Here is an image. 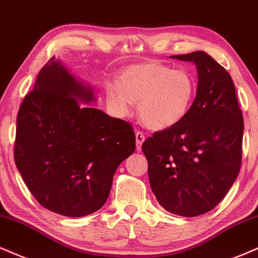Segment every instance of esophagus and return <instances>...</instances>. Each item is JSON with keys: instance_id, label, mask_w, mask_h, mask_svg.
<instances>
[{"instance_id": "34e87169", "label": "esophagus", "mask_w": 258, "mask_h": 258, "mask_svg": "<svg viewBox=\"0 0 258 258\" xmlns=\"http://www.w3.org/2000/svg\"><path fill=\"white\" fill-rule=\"evenodd\" d=\"M135 136H136V148H138V151H141L142 142L145 141L144 133H142V132H136L135 133Z\"/></svg>"}]
</instances>
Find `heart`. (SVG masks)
Here are the masks:
<instances>
[{"mask_svg": "<svg viewBox=\"0 0 258 258\" xmlns=\"http://www.w3.org/2000/svg\"><path fill=\"white\" fill-rule=\"evenodd\" d=\"M109 104L119 114L138 103L142 123L164 130L185 118L196 94V81L189 72L158 62L132 66L119 75L118 82L105 84Z\"/></svg>", "mask_w": 258, "mask_h": 258, "instance_id": "heart-1", "label": "heart"}]
</instances>
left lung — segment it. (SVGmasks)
Instances as JSON below:
<instances>
[{"label":"left lung","instance_id":"8db88e82","mask_svg":"<svg viewBox=\"0 0 258 258\" xmlns=\"http://www.w3.org/2000/svg\"><path fill=\"white\" fill-rule=\"evenodd\" d=\"M172 57L196 64L195 100L182 122L155 132L142 144V152L159 205L191 218L212 211L237 179L243 113L232 78L214 58L203 51Z\"/></svg>","mask_w":258,"mask_h":258}]
</instances>
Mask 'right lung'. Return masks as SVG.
Listing matches in <instances>:
<instances>
[{
  "label": "right lung",
  "mask_w": 258,
  "mask_h": 258,
  "mask_svg": "<svg viewBox=\"0 0 258 258\" xmlns=\"http://www.w3.org/2000/svg\"><path fill=\"white\" fill-rule=\"evenodd\" d=\"M94 99L52 57L18 112L15 165L34 199L64 217L100 209L117 167L136 148L130 123L81 104Z\"/></svg>",
  "instance_id": "right-lung-1"
}]
</instances>
